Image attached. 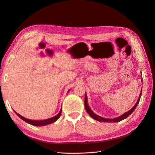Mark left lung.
<instances>
[{
    "mask_svg": "<svg viewBox=\"0 0 155 155\" xmlns=\"http://www.w3.org/2000/svg\"><path fill=\"white\" fill-rule=\"evenodd\" d=\"M141 93H140V96H139V98H138V100L137 101V103L136 104V105H135L129 111H128L127 113H124V114H122V115L116 118H113V119H107V118H104L103 117H101L100 116L97 115V114H95L92 110H91L89 107V106L88 105V101H87V96L85 94V99H84V105H85V109H86V112L88 113L89 114V115L93 118L94 119H95V120H96L99 122H120L122 120H124V119L128 117H129L131 114H132L133 113L134 110L136 109V107L137 106L139 102H140V97H141Z\"/></svg>",
    "mask_w": 155,
    "mask_h": 155,
    "instance_id": "1",
    "label": "left lung"
}]
</instances>
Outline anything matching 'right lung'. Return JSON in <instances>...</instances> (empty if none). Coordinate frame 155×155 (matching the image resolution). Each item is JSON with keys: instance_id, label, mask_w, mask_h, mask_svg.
Listing matches in <instances>:
<instances>
[{"instance_id": "1", "label": "right lung", "mask_w": 155, "mask_h": 155, "mask_svg": "<svg viewBox=\"0 0 155 155\" xmlns=\"http://www.w3.org/2000/svg\"><path fill=\"white\" fill-rule=\"evenodd\" d=\"M61 110H62V109H61L60 111H59V113L57 114L56 116H55V117H54L52 118H48V119H46V120H29V119L25 118H24L23 117L21 116L20 114H19L18 113H16L15 111V113L19 118H21L22 120H24L25 122L29 123V124L33 125V126H40L48 125V124H51V123H53V122L56 121L59 118V117H60V115H61Z\"/></svg>"}]
</instances>
